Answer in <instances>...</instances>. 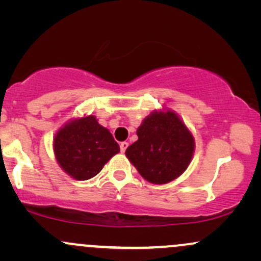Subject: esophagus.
I'll return each instance as SVG.
<instances>
[{
  "label": "esophagus",
  "mask_w": 261,
  "mask_h": 261,
  "mask_svg": "<svg viewBox=\"0 0 261 261\" xmlns=\"http://www.w3.org/2000/svg\"><path fill=\"white\" fill-rule=\"evenodd\" d=\"M127 146H128V143L126 142V141H124V142H121V143H120V149H121V152L126 151Z\"/></svg>",
  "instance_id": "esophagus-1"
}]
</instances>
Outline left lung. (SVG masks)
I'll use <instances>...</instances> for the list:
<instances>
[{"label": "left lung", "mask_w": 261, "mask_h": 261, "mask_svg": "<svg viewBox=\"0 0 261 261\" xmlns=\"http://www.w3.org/2000/svg\"><path fill=\"white\" fill-rule=\"evenodd\" d=\"M126 157L146 180L167 184L187 170L195 149L193 134L173 110H153L136 131Z\"/></svg>", "instance_id": "1"}]
</instances>
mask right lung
<instances>
[{
	"label": "right lung",
	"mask_w": 261,
	"mask_h": 261,
	"mask_svg": "<svg viewBox=\"0 0 261 261\" xmlns=\"http://www.w3.org/2000/svg\"><path fill=\"white\" fill-rule=\"evenodd\" d=\"M120 152L108 128L88 115L66 122L54 137V153L59 166L76 180H88Z\"/></svg>",
	"instance_id": "right-lung-1"
}]
</instances>
